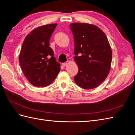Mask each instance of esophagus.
I'll return each instance as SVG.
<instances>
[{
	"label": "esophagus",
	"mask_w": 135,
	"mask_h": 135,
	"mask_svg": "<svg viewBox=\"0 0 135 135\" xmlns=\"http://www.w3.org/2000/svg\"><path fill=\"white\" fill-rule=\"evenodd\" d=\"M66 64H67V62H64V63L62 64V65L63 66H66Z\"/></svg>",
	"instance_id": "34e87169"
}]
</instances>
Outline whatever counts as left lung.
I'll return each instance as SVG.
<instances>
[{
	"label": "left lung",
	"mask_w": 135,
	"mask_h": 135,
	"mask_svg": "<svg viewBox=\"0 0 135 135\" xmlns=\"http://www.w3.org/2000/svg\"><path fill=\"white\" fill-rule=\"evenodd\" d=\"M74 39V60L78 67L76 84L89 89L99 85L111 67L112 52L107 36L97 26L85 23L70 25Z\"/></svg>",
	"instance_id": "obj_1"
}]
</instances>
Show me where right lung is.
<instances>
[{"instance_id":"right-lung-1","label":"right lung","mask_w":135,"mask_h":135,"mask_svg":"<svg viewBox=\"0 0 135 135\" xmlns=\"http://www.w3.org/2000/svg\"><path fill=\"white\" fill-rule=\"evenodd\" d=\"M57 24L39 26L32 30L24 40L19 62L28 81L35 87L51 84L60 71V64L50 47V40Z\"/></svg>"}]
</instances>
